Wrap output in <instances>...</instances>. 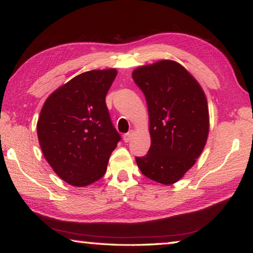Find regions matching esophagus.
Listing matches in <instances>:
<instances>
[{"label":"esophagus","instance_id":"1","mask_svg":"<svg viewBox=\"0 0 253 253\" xmlns=\"http://www.w3.org/2000/svg\"><path fill=\"white\" fill-rule=\"evenodd\" d=\"M132 136H134V130H129V131L127 132V134L124 135L123 138H124V140H125L126 143H128L132 138Z\"/></svg>","mask_w":253,"mask_h":253}]
</instances>
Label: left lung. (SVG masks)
I'll use <instances>...</instances> for the list:
<instances>
[{
  "instance_id": "left-lung-1",
  "label": "left lung",
  "mask_w": 253,
  "mask_h": 253,
  "mask_svg": "<svg viewBox=\"0 0 253 253\" xmlns=\"http://www.w3.org/2000/svg\"><path fill=\"white\" fill-rule=\"evenodd\" d=\"M131 76L146 98L151 134L147 155L136 163L146 177L170 185L195 164L207 144V97L198 80L173 60L138 67Z\"/></svg>"
}]
</instances>
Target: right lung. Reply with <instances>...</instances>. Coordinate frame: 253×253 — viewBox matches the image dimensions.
<instances>
[{"mask_svg": "<svg viewBox=\"0 0 253 253\" xmlns=\"http://www.w3.org/2000/svg\"><path fill=\"white\" fill-rule=\"evenodd\" d=\"M116 69L76 76L46 98L37 124L42 153L68 184L87 186L104 176L121 140L111 123L106 95Z\"/></svg>", "mask_w": 253, "mask_h": 253, "instance_id": "right-lung-1", "label": "right lung"}]
</instances>
